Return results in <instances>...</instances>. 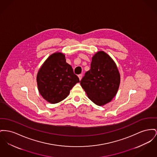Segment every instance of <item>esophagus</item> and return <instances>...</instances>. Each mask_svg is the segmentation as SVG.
I'll return each mask as SVG.
<instances>
[{"mask_svg":"<svg viewBox=\"0 0 157 157\" xmlns=\"http://www.w3.org/2000/svg\"><path fill=\"white\" fill-rule=\"evenodd\" d=\"M78 77H79V80H81V79H82V74H79V75H78Z\"/></svg>","mask_w":157,"mask_h":157,"instance_id":"obj_1","label":"esophagus"}]
</instances>
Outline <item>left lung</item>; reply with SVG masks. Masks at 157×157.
<instances>
[{"mask_svg": "<svg viewBox=\"0 0 157 157\" xmlns=\"http://www.w3.org/2000/svg\"><path fill=\"white\" fill-rule=\"evenodd\" d=\"M117 66L109 56L98 52L93 56L91 69L80 81L88 98L95 104L102 105L116 95L120 85Z\"/></svg>", "mask_w": 157, "mask_h": 157, "instance_id": "obj_1", "label": "left lung"}]
</instances>
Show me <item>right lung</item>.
<instances>
[{"label": "right lung", "instance_id": "add662e5", "mask_svg": "<svg viewBox=\"0 0 157 157\" xmlns=\"http://www.w3.org/2000/svg\"><path fill=\"white\" fill-rule=\"evenodd\" d=\"M38 91L47 101L55 104L69 95L79 79L72 66L66 62L61 53L50 56L39 70L37 76Z\"/></svg>", "mask_w": 157, "mask_h": 157}]
</instances>
